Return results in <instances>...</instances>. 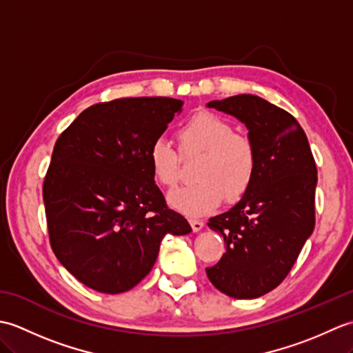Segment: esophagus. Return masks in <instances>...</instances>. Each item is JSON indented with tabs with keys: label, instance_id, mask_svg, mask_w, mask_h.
I'll list each match as a JSON object with an SVG mask.
<instances>
[{
	"label": "esophagus",
	"instance_id": "34e87169",
	"mask_svg": "<svg viewBox=\"0 0 353 353\" xmlns=\"http://www.w3.org/2000/svg\"><path fill=\"white\" fill-rule=\"evenodd\" d=\"M190 223H191V228H192V230L194 232H200L201 229H203V226H205V223L201 221V220H190Z\"/></svg>",
	"mask_w": 353,
	"mask_h": 353
}]
</instances>
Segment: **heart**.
<instances>
[{
    "label": "heart",
    "mask_w": 353,
    "mask_h": 353,
    "mask_svg": "<svg viewBox=\"0 0 353 353\" xmlns=\"http://www.w3.org/2000/svg\"><path fill=\"white\" fill-rule=\"evenodd\" d=\"M182 152L201 153L194 177L196 183L170 194L176 211L188 216L209 214L223 199L236 201L249 191L258 170L253 142L234 132L226 119L212 112H197L177 132ZM148 163L157 183L167 188L181 181L179 156L165 139H156L148 150Z\"/></svg>",
    "instance_id": "obj_1"
}]
</instances>
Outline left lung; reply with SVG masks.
Masks as SVG:
<instances>
[{"mask_svg": "<svg viewBox=\"0 0 353 353\" xmlns=\"http://www.w3.org/2000/svg\"><path fill=\"white\" fill-rule=\"evenodd\" d=\"M206 106L241 121L258 156L249 191L209 219V229L223 235L226 252L206 274L224 294L256 299L287 277L312 234L316 162L297 119L261 97L241 94Z\"/></svg>", "mask_w": 353, "mask_h": 353, "instance_id": "left-lung-1", "label": "left lung"}]
</instances>
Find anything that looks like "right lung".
Segmentation results:
<instances>
[{"label": "right lung", "instance_id": "obj_1", "mask_svg": "<svg viewBox=\"0 0 353 353\" xmlns=\"http://www.w3.org/2000/svg\"><path fill=\"white\" fill-rule=\"evenodd\" d=\"M183 101L168 97L94 104L59 137L43 181L52 252L86 287L132 290L153 268L167 234L192 230L168 209L148 150Z\"/></svg>", "mask_w": 353, "mask_h": 353}]
</instances>
